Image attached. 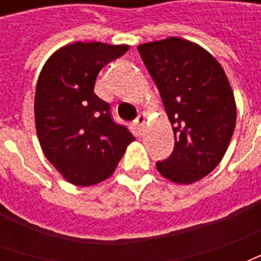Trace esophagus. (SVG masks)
Masks as SVG:
<instances>
[{
	"instance_id": "obj_1",
	"label": "esophagus",
	"mask_w": 261,
	"mask_h": 261,
	"mask_svg": "<svg viewBox=\"0 0 261 261\" xmlns=\"http://www.w3.org/2000/svg\"><path fill=\"white\" fill-rule=\"evenodd\" d=\"M147 123V114L141 113L136 120H134V127H136V130L138 134H141L142 131H144V125Z\"/></svg>"
}]
</instances>
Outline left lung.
<instances>
[{"mask_svg": "<svg viewBox=\"0 0 261 261\" xmlns=\"http://www.w3.org/2000/svg\"><path fill=\"white\" fill-rule=\"evenodd\" d=\"M137 48L175 134L173 152L156 162V169L177 185L196 183L222 161L235 130L236 103L228 76L205 48L181 37Z\"/></svg>", "mask_w": 261, "mask_h": 261, "instance_id": "1", "label": "left lung"}]
</instances>
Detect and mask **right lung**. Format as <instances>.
Instances as JSON below:
<instances>
[{
	"label": "right lung",
	"mask_w": 261,
	"mask_h": 261,
	"mask_svg": "<svg viewBox=\"0 0 261 261\" xmlns=\"http://www.w3.org/2000/svg\"><path fill=\"white\" fill-rule=\"evenodd\" d=\"M127 44L74 42L43 65L35 93V123L43 152L65 180L92 186L113 175L134 137L110 117L93 92L99 71Z\"/></svg>",
	"instance_id": "obj_1"
}]
</instances>
